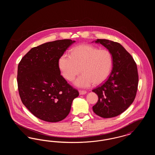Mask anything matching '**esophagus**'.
I'll list each match as a JSON object with an SVG mask.
<instances>
[{
  "mask_svg": "<svg viewBox=\"0 0 155 155\" xmlns=\"http://www.w3.org/2000/svg\"><path fill=\"white\" fill-rule=\"evenodd\" d=\"M79 93H80V95H85L87 94V91H83V90H80Z\"/></svg>",
  "mask_w": 155,
  "mask_h": 155,
  "instance_id": "1",
  "label": "esophagus"
}]
</instances>
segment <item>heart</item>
Listing matches in <instances>:
<instances>
[{"mask_svg": "<svg viewBox=\"0 0 155 155\" xmlns=\"http://www.w3.org/2000/svg\"><path fill=\"white\" fill-rule=\"evenodd\" d=\"M113 56L107 49H99L91 45H78L71 50L70 55L64 54L59 59V66L67 80H74L81 73L74 84L81 88L92 84L98 85L106 81L113 67Z\"/></svg>", "mask_w": 155, "mask_h": 155, "instance_id": "1", "label": "heart"}]
</instances>
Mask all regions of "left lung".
Masks as SVG:
<instances>
[{
    "mask_svg": "<svg viewBox=\"0 0 155 155\" xmlns=\"http://www.w3.org/2000/svg\"><path fill=\"white\" fill-rule=\"evenodd\" d=\"M111 52L113 68L107 80L92 90L98 101L92 107L94 112L103 118L117 116L133 103L138 85V69L132 56L118 42L97 39Z\"/></svg>",
    "mask_w": 155,
    "mask_h": 155,
    "instance_id": "1",
    "label": "left lung"
}]
</instances>
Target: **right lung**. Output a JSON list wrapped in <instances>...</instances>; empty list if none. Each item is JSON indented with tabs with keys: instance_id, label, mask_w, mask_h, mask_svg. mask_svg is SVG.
Listing matches in <instances>:
<instances>
[{
	"instance_id": "add662e5",
	"label": "right lung",
	"mask_w": 155,
	"mask_h": 155,
	"mask_svg": "<svg viewBox=\"0 0 155 155\" xmlns=\"http://www.w3.org/2000/svg\"><path fill=\"white\" fill-rule=\"evenodd\" d=\"M75 42L57 40L32 48L18 66L17 84L23 104L37 118L58 122L69 114L78 91L60 75L59 60Z\"/></svg>"
}]
</instances>
